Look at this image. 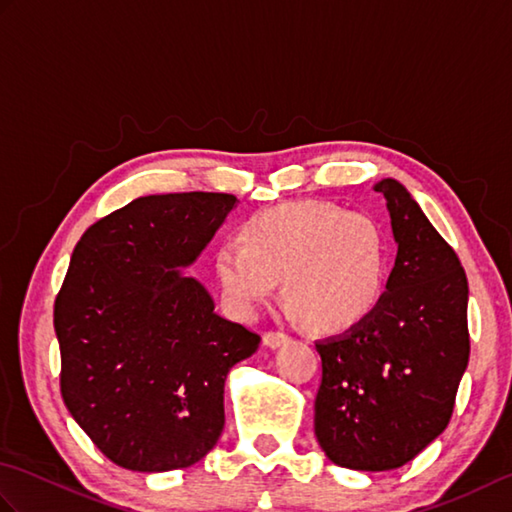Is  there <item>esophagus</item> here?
<instances>
[{"instance_id":"obj_1","label":"esophagus","mask_w":512,"mask_h":512,"mask_svg":"<svg viewBox=\"0 0 512 512\" xmlns=\"http://www.w3.org/2000/svg\"><path fill=\"white\" fill-rule=\"evenodd\" d=\"M290 343V336H286L284 332H266L264 334V345L268 350H277V347Z\"/></svg>"}]
</instances>
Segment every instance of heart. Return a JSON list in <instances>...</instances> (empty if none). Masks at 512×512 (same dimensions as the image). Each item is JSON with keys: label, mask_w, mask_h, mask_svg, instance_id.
Wrapping results in <instances>:
<instances>
[{"label": "heart", "mask_w": 512, "mask_h": 512, "mask_svg": "<svg viewBox=\"0 0 512 512\" xmlns=\"http://www.w3.org/2000/svg\"><path fill=\"white\" fill-rule=\"evenodd\" d=\"M239 239L215 253L222 301L239 319L255 317L279 279L288 317L317 334L350 332L383 303L389 242L374 217L319 200L290 202L248 217Z\"/></svg>", "instance_id": "b5f03b06"}]
</instances>
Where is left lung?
<instances>
[{
	"label": "left lung",
	"mask_w": 512,
	"mask_h": 512,
	"mask_svg": "<svg viewBox=\"0 0 512 512\" xmlns=\"http://www.w3.org/2000/svg\"><path fill=\"white\" fill-rule=\"evenodd\" d=\"M391 217L396 264L378 310L358 328L317 341L323 378L314 433L352 471H391L447 429L469 365V281L413 195L374 184Z\"/></svg>",
	"instance_id": "left-lung-1"
}]
</instances>
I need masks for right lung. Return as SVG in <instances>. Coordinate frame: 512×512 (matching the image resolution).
Instances as JSON below:
<instances>
[{
    "mask_svg": "<svg viewBox=\"0 0 512 512\" xmlns=\"http://www.w3.org/2000/svg\"><path fill=\"white\" fill-rule=\"evenodd\" d=\"M237 202L147 195L92 224L74 248L54 301L61 396L123 469H187L222 436L226 376L262 339L220 317L211 292L182 270Z\"/></svg>",
    "mask_w": 512,
    "mask_h": 512,
    "instance_id": "add662e5",
    "label": "right lung"
}]
</instances>
